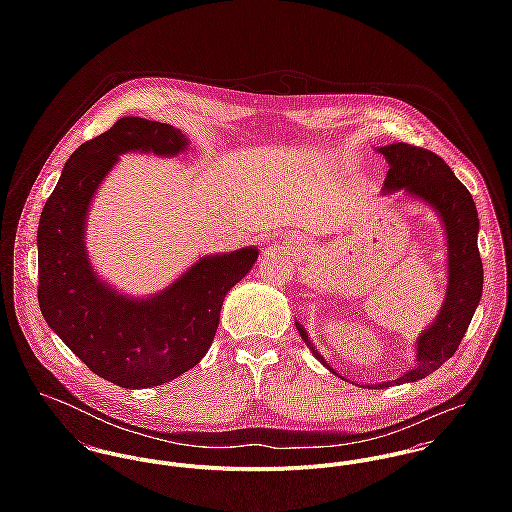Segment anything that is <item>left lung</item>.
Here are the masks:
<instances>
[{
	"mask_svg": "<svg viewBox=\"0 0 512 512\" xmlns=\"http://www.w3.org/2000/svg\"><path fill=\"white\" fill-rule=\"evenodd\" d=\"M380 153L390 163L384 189H404L410 195L430 203L443 220L449 252V282L441 313L436 323L418 339L416 366H412V370L394 382L380 384V388H388L392 384L426 378L453 357L481 299L483 262L477 248L479 219L473 197L467 187L453 175L449 165L434 151L410 144L380 147ZM295 325L311 353L329 370H333L315 351L305 329L299 323Z\"/></svg>",
	"mask_w": 512,
	"mask_h": 512,
	"instance_id": "left-lung-1",
	"label": "left lung"
}]
</instances>
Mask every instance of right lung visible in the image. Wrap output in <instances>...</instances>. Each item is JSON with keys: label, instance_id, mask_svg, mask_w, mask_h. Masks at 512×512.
Wrapping results in <instances>:
<instances>
[{"label": "right lung", "instance_id": "add662e5", "mask_svg": "<svg viewBox=\"0 0 512 512\" xmlns=\"http://www.w3.org/2000/svg\"><path fill=\"white\" fill-rule=\"evenodd\" d=\"M185 147L187 138L169 124L122 118L69 157L39 219L41 313L84 365L122 388H153L199 365L215 339L226 293L258 258L256 248L201 258L173 286L144 301L112 292L92 272L84 220L118 155H177Z\"/></svg>", "mask_w": 512, "mask_h": 512}]
</instances>
